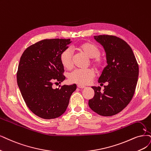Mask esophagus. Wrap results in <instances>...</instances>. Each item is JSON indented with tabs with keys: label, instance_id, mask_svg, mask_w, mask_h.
<instances>
[{
	"label": "esophagus",
	"instance_id": "34e87169",
	"mask_svg": "<svg viewBox=\"0 0 151 151\" xmlns=\"http://www.w3.org/2000/svg\"><path fill=\"white\" fill-rule=\"evenodd\" d=\"M77 87L79 88H82V89L86 88L85 86H84V85H77Z\"/></svg>",
	"mask_w": 151,
	"mask_h": 151
}]
</instances>
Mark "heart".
<instances>
[{
    "mask_svg": "<svg viewBox=\"0 0 151 151\" xmlns=\"http://www.w3.org/2000/svg\"><path fill=\"white\" fill-rule=\"evenodd\" d=\"M76 49L85 54L89 58H92L91 63L97 69H101L104 66V61L99 57L100 50L94 43L90 42H83L76 46ZM60 60L64 68L70 70L72 68V53L71 50L66 48L61 53ZM94 76L92 69H77L70 75L69 80L71 83L80 85H85L90 83Z\"/></svg>",
    "mask_w": 151,
    "mask_h": 151,
    "instance_id": "obj_1",
    "label": "heart"
}]
</instances>
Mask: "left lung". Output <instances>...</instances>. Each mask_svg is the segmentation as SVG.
Returning a JSON list of instances; mask_svg holds the SVG:
<instances>
[{"mask_svg":"<svg viewBox=\"0 0 151 151\" xmlns=\"http://www.w3.org/2000/svg\"><path fill=\"white\" fill-rule=\"evenodd\" d=\"M94 39L103 47L108 65L98 83L108 82L103 92L92 86L94 96L89 100L90 108L99 115L111 116L125 108L132 99L138 80L139 66L130 46L113 35H97Z\"/></svg>","mask_w":151,"mask_h":151,"instance_id":"left-lung-1","label":"left lung"}]
</instances>
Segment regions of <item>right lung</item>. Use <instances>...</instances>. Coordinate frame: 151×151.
<instances>
[{
    "mask_svg": "<svg viewBox=\"0 0 151 151\" xmlns=\"http://www.w3.org/2000/svg\"><path fill=\"white\" fill-rule=\"evenodd\" d=\"M71 42L70 39H45L28 47L21 56L18 86L28 108L40 118L50 119L62 115L76 90V84L52 86L54 82L65 79L60 56Z\"/></svg>",
    "mask_w": 151,
    "mask_h": 151,
    "instance_id": "obj_1",
    "label": "right lung"
}]
</instances>
